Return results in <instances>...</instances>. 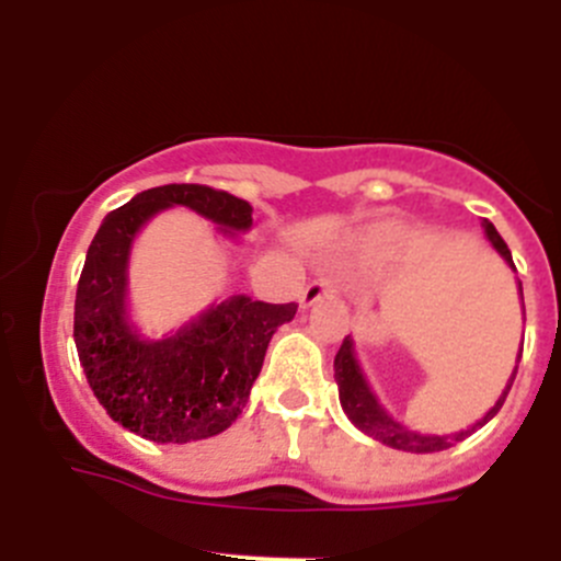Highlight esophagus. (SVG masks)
Masks as SVG:
<instances>
[{"instance_id":"1","label":"esophagus","mask_w":561,"mask_h":561,"mask_svg":"<svg viewBox=\"0 0 561 561\" xmlns=\"http://www.w3.org/2000/svg\"><path fill=\"white\" fill-rule=\"evenodd\" d=\"M332 293V279H327V276H321V279H312L310 285L301 290V296H298V301H301V307H312L316 301H321L323 296H329Z\"/></svg>"}]
</instances>
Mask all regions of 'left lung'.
Returning a JSON list of instances; mask_svg holds the SVG:
<instances>
[{
	"instance_id": "obj_1",
	"label": "left lung",
	"mask_w": 561,
	"mask_h": 561,
	"mask_svg": "<svg viewBox=\"0 0 561 561\" xmlns=\"http://www.w3.org/2000/svg\"><path fill=\"white\" fill-rule=\"evenodd\" d=\"M484 234H486V240L493 243V249L499 251L501 256H504L506 265H510V268H515V263H512L510 245L504 243V238H501V234H499V229H495L490 221H484ZM520 296H523V287H520ZM520 354H517V363H520ZM515 374H517V365H515V370H512L510 381H506L504 392H501V399L495 401L493 410L486 412V415L481 417V421H476L473 426L465 428V432L443 434V437H439V434L412 432V428L401 426L399 421H392V417L387 415L385 407H381L379 401H376L374 390H370L368 381H365L363 368H359V363H357V354H354L352 334H348V337L343 340L337 357H334V379H337L340 407H343V412H345V415H348V421H352L354 426L359 428V432L368 434V437L379 439V443H385V446H390V448H399V451H410V454L446 451V448L457 446V443H462L465 437H470V434H473L476 428L484 426L486 421H493L495 412H499L501 407H504L506 396H510L512 381H515Z\"/></svg>"
}]
</instances>
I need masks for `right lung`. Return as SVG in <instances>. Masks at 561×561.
Masks as SVG:
<instances>
[{
  "label": "right lung",
  "instance_id": "1",
  "mask_svg": "<svg viewBox=\"0 0 561 561\" xmlns=\"http://www.w3.org/2000/svg\"><path fill=\"white\" fill-rule=\"evenodd\" d=\"M165 207H191L224 234L251 229V204L207 185H162L113 209L88 245L75 301V343L93 396L115 423L151 443L221 434L243 412L265 352L298 305L232 296L176 334L146 340L127 316L135 234Z\"/></svg>",
  "mask_w": 561,
  "mask_h": 561
}]
</instances>
